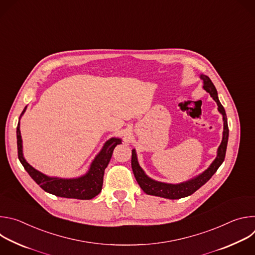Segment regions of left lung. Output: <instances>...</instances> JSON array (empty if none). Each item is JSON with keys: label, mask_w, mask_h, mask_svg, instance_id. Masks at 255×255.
Listing matches in <instances>:
<instances>
[{"label": "left lung", "mask_w": 255, "mask_h": 255, "mask_svg": "<svg viewBox=\"0 0 255 255\" xmlns=\"http://www.w3.org/2000/svg\"><path fill=\"white\" fill-rule=\"evenodd\" d=\"M201 79L204 81L203 88L211 95V97L215 100V102L218 105V110L223 115V121H224V131H223V139L220 144L219 148H218L217 157L213 161V163L210 165L208 169H206L203 173L198 175L197 177L186 181V183H181L178 185H171V184H165V183H159V181L153 180L150 177H148L144 173L142 168L140 167L138 161L136 152L133 149L132 150V158H131V165L133 169L134 176L137 180L138 185L140 188L146 193L147 195L161 197L165 199H171L176 200L180 198L188 197L192 194H194L197 190H199L203 185H205L207 181L212 177V175L219 168V166L222 164V162L225 159L226 155V148L228 143V136H229V129H228V123H227V117L225 113V109L221 105L219 99H218L217 90L210 80L209 77L202 75Z\"/></svg>", "instance_id": "left-lung-1"}]
</instances>
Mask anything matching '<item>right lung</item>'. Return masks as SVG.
Returning a JSON list of instances; mask_svg holds the SVG:
<instances>
[{"label": "right lung", "mask_w": 255, "mask_h": 255, "mask_svg": "<svg viewBox=\"0 0 255 255\" xmlns=\"http://www.w3.org/2000/svg\"><path fill=\"white\" fill-rule=\"evenodd\" d=\"M26 108L21 114H24ZM121 143L119 138H111L108 140L101 152L96 156L91 164L89 171L79 178H57L49 177L40 171L33 168L24 158L22 152V139L20 132V124L17 126V148L18 158L29 175L34 179L42 190L61 198L79 199V200H91L100 194L103 187V177L105 168L110 162L113 154V150L117 144Z\"/></svg>", "instance_id": "add662e5"}]
</instances>
